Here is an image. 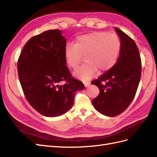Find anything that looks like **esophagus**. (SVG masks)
Instances as JSON below:
<instances>
[{
	"label": "esophagus",
	"instance_id": "esophagus-1",
	"mask_svg": "<svg viewBox=\"0 0 157 157\" xmlns=\"http://www.w3.org/2000/svg\"><path fill=\"white\" fill-rule=\"evenodd\" d=\"M83 83H84V86H85L86 87H87V86H89L90 85V82H84Z\"/></svg>",
	"mask_w": 157,
	"mask_h": 157
}]
</instances>
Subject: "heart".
I'll return each mask as SVG.
<instances>
[{
    "instance_id": "heart-1",
    "label": "heart",
    "mask_w": 157,
    "mask_h": 157,
    "mask_svg": "<svg viewBox=\"0 0 157 157\" xmlns=\"http://www.w3.org/2000/svg\"><path fill=\"white\" fill-rule=\"evenodd\" d=\"M121 49L118 36L107 32H94L79 36L75 44H67L64 57L68 67L75 69L86 55V62L76 70L74 75L82 80H88L100 71H106L117 63Z\"/></svg>"
}]
</instances>
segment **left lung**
<instances>
[{"label":"left lung","instance_id":"obj_1","mask_svg":"<svg viewBox=\"0 0 157 157\" xmlns=\"http://www.w3.org/2000/svg\"><path fill=\"white\" fill-rule=\"evenodd\" d=\"M115 29L121 42L117 62L106 73L91 82L99 89L92 104L99 113L109 117L122 113L129 106L141 75V59L135 41L117 28Z\"/></svg>","mask_w":157,"mask_h":157}]
</instances>
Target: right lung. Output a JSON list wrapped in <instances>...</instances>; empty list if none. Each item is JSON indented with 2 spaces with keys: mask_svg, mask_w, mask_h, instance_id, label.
Returning a JSON list of instances; mask_svg holds the SVG:
<instances>
[{
  "mask_svg": "<svg viewBox=\"0 0 157 157\" xmlns=\"http://www.w3.org/2000/svg\"><path fill=\"white\" fill-rule=\"evenodd\" d=\"M58 29L32 37L18 59V78L30 105L49 117L65 113L74 105L76 91L85 86L72 77L66 66V40ZM64 81L60 86L59 83Z\"/></svg>",
  "mask_w": 157,
  "mask_h": 157,
  "instance_id": "add662e5",
  "label": "right lung"
}]
</instances>
